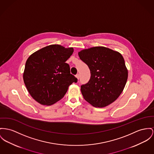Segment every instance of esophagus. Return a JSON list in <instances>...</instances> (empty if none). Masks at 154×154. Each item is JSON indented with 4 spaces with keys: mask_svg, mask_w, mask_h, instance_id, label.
Returning a JSON list of instances; mask_svg holds the SVG:
<instances>
[{
    "mask_svg": "<svg viewBox=\"0 0 154 154\" xmlns=\"http://www.w3.org/2000/svg\"><path fill=\"white\" fill-rule=\"evenodd\" d=\"M76 78L78 79H79V78H80V75H79V74H77V75H76Z\"/></svg>",
    "mask_w": 154,
    "mask_h": 154,
    "instance_id": "esophagus-1",
    "label": "esophagus"
}]
</instances>
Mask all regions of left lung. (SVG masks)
<instances>
[{"label": "left lung", "instance_id": "obj_1", "mask_svg": "<svg viewBox=\"0 0 154 154\" xmlns=\"http://www.w3.org/2000/svg\"><path fill=\"white\" fill-rule=\"evenodd\" d=\"M89 67L91 79L81 90L83 98L95 107H104L114 102L124 90L128 69L122 55L104 47H94L78 52Z\"/></svg>", "mask_w": 154, "mask_h": 154}]
</instances>
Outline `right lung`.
I'll return each instance as SVG.
<instances>
[{"label": "right lung", "mask_w": 154, "mask_h": 154, "mask_svg": "<svg viewBox=\"0 0 154 154\" xmlns=\"http://www.w3.org/2000/svg\"><path fill=\"white\" fill-rule=\"evenodd\" d=\"M73 52L72 47L53 44L32 54L27 60L23 81L31 97L42 105L51 106L65 96L78 79L70 73L65 62Z\"/></svg>", "instance_id": "right-lung-1"}]
</instances>
